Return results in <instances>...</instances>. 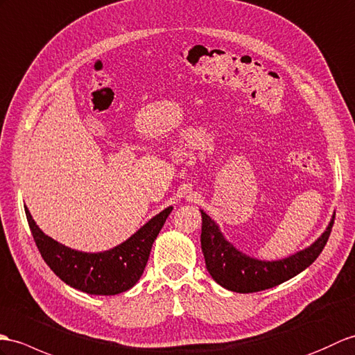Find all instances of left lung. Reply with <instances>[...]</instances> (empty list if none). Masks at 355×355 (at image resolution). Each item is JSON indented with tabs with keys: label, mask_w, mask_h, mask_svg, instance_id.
<instances>
[{
	"label": "left lung",
	"mask_w": 355,
	"mask_h": 355,
	"mask_svg": "<svg viewBox=\"0 0 355 355\" xmlns=\"http://www.w3.org/2000/svg\"><path fill=\"white\" fill-rule=\"evenodd\" d=\"M200 211L202 218L201 250L205 259V268L219 286L237 293L270 289L307 269L322 252L334 222L333 215L325 232L307 248L296 251L284 259L260 260L237 250L222 234L216 222L204 210Z\"/></svg>",
	"instance_id": "8db88e82"
}]
</instances>
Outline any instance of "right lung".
<instances>
[{"label":"right lung","mask_w":355,"mask_h":355,"mask_svg":"<svg viewBox=\"0 0 355 355\" xmlns=\"http://www.w3.org/2000/svg\"><path fill=\"white\" fill-rule=\"evenodd\" d=\"M26 215L33 239L46 265L62 282L89 295H118L130 291L142 277L155 237L168 219L172 207L162 210L140 227L127 241L101 252L72 250L46 236L30 215Z\"/></svg>","instance_id":"1"}]
</instances>
